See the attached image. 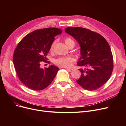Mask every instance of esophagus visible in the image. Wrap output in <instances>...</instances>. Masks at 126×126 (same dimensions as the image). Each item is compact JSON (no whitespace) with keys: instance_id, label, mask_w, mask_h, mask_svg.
Segmentation results:
<instances>
[{"instance_id":"1","label":"esophagus","mask_w":126,"mask_h":126,"mask_svg":"<svg viewBox=\"0 0 126 126\" xmlns=\"http://www.w3.org/2000/svg\"><path fill=\"white\" fill-rule=\"evenodd\" d=\"M66 69H67V70H68L69 71H70V72H71L72 70H74V69H72V68H66Z\"/></svg>"}]
</instances>
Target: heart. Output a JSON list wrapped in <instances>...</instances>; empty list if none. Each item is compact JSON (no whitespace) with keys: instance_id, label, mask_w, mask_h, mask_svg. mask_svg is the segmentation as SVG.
<instances>
[{"instance_id":"heart-1","label":"heart","mask_w":126,"mask_h":126,"mask_svg":"<svg viewBox=\"0 0 126 126\" xmlns=\"http://www.w3.org/2000/svg\"><path fill=\"white\" fill-rule=\"evenodd\" d=\"M65 43L68 46H70L71 44H75L74 41L69 38H67L65 39ZM56 42H53L50 47V50L52 51L54 49ZM74 61L73 58L71 57H60L55 60V63L59 66L62 67H68L70 66L71 63Z\"/></svg>"}]
</instances>
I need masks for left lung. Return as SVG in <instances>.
<instances>
[{
  "label": "left lung",
  "mask_w": 126,
  "mask_h": 126,
  "mask_svg": "<svg viewBox=\"0 0 126 126\" xmlns=\"http://www.w3.org/2000/svg\"><path fill=\"white\" fill-rule=\"evenodd\" d=\"M65 31L81 47L77 65L84 69H79L81 76L77 82L89 91L100 88L108 81L113 70V56L108 43L102 35L87 29L68 27Z\"/></svg>",
  "instance_id": "1"
}]
</instances>
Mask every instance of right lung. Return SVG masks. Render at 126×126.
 <instances>
[{
    "label": "right lung",
    "mask_w": 126,
    "mask_h": 126,
    "mask_svg": "<svg viewBox=\"0 0 126 126\" xmlns=\"http://www.w3.org/2000/svg\"><path fill=\"white\" fill-rule=\"evenodd\" d=\"M62 30L55 28L37 30L26 35L17 45L13 56V63L20 80L34 90L47 87L59 70L56 66L40 67L41 61L46 62V56L55 37Z\"/></svg>",
    "instance_id": "1"
}]
</instances>
